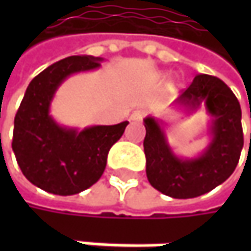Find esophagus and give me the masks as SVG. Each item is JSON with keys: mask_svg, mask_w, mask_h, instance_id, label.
Returning <instances> with one entry per match:
<instances>
[{"mask_svg": "<svg viewBox=\"0 0 251 251\" xmlns=\"http://www.w3.org/2000/svg\"><path fill=\"white\" fill-rule=\"evenodd\" d=\"M144 116H145V112H144V110H135V112L130 115V121H132V122H139V121H142Z\"/></svg>", "mask_w": 251, "mask_h": 251, "instance_id": "1", "label": "esophagus"}]
</instances>
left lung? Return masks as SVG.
Returning <instances> with one entry per match:
<instances>
[{
  "label": "left lung",
  "instance_id": "1",
  "mask_svg": "<svg viewBox=\"0 0 251 251\" xmlns=\"http://www.w3.org/2000/svg\"><path fill=\"white\" fill-rule=\"evenodd\" d=\"M205 106L211 116L209 142L196 157L177 155L167 141L164 122L154 116L144 119L147 177L158 192L175 198L190 199L205 195L223 184L235 170L243 150L241 107L224 81L206 74L193 82L175 101V107L196 112Z\"/></svg>",
  "mask_w": 251,
  "mask_h": 251
}]
</instances>
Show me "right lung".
Returning a JSON list of instances; mask_svg holds the SVG:
<instances>
[{"mask_svg":"<svg viewBox=\"0 0 251 251\" xmlns=\"http://www.w3.org/2000/svg\"><path fill=\"white\" fill-rule=\"evenodd\" d=\"M103 61L90 55L68 56L34 76L25 90L14 118L13 151L25 178L45 192L70 196L93 186L129 124L78 129L59 125L50 115L61 84L74 74L99 70Z\"/></svg>","mask_w":251,"mask_h":251,"instance_id":"add662e5","label":"right lung"}]
</instances>
